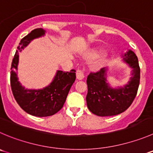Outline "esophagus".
I'll return each mask as SVG.
<instances>
[{"label":"esophagus","mask_w":153,"mask_h":153,"mask_svg":"<svg viewBox=\"0 0 153 153\" xmlns=\"http://www.w3.org/2000/svg\"><path fill=\"white\" fill-rule=\"evenodd\" d=\"M85 78V75H84V72L81 70H78L76 71V79L79 80H82Z\"/></svg>","instance_id":"34e87169"}]
</instances>
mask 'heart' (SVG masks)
I'll return each mask as SVG.
<instances>
[{"label":"heart","mask_w":153,"mask_h":153,"mask_svg":"<svg viewBox=\"0 0 153 153\" xmlns=\"http://www.w3.org/2000/svg\"><path fill=\"white\" fill-rule=\"evenodd\" d=\"M101 52V49H100V48H93V49L88 50L85 54V56L86 58H88V59H93V58L96 57ZM106 59H107V55L106 54L103 53L101 55H100L91 63V68H93V69H98V68H100L104 64Z\"/></svg>","instance_id":"1"}]
</instances>
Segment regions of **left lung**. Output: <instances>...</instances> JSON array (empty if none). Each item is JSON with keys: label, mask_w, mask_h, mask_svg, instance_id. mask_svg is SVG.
I'll return each mask as SVG.
<instances>
[{"label": "left lung", "mask_w": 153, "mask_h": 153, "mask_svg": "<svg viewBox=\"0 0 153 153\" xmlns=\"http://www.w3.org/2000/svg\"><path fill=\"white\" fill-rule=\"evenodd\" d=\"M123 62L131 69L127 83L113 87L107 77L109 68L90 74L87 77L88 93L86 103L88 110L98 116L118 115L127 110L136 97L140 83V70L137 57L131 49L122 54Z\"/></svg>", "instance_id": "obj_1"}]
</instances>
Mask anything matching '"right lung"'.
<instances>
[{
    "label": "right lung",
    "instance_id": "add662e5",
    "mask_svg": "<svg viewBox=\"0 0 153 153\" xmlns=\"http://www.w3.org/2000/svg\"><path fill=\"white\" fill-rule=\"evenodd\" d=\"M45 35L44 29L36 28L22 39L13 59L10 72L11 88L16 102L26 113L38 117L52 116L62 108L76 79V71L73 69L69 72L57 71L52 82L42 88H25L19 82L16 73L19 62V54L32 40Z\"/></svg>",
    "mask_w": 153,
    "mask_h": 153
}]
</instances>
